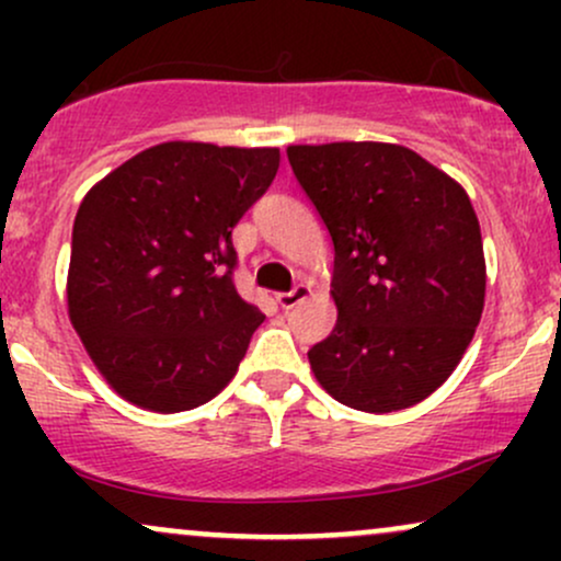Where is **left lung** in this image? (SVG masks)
Returning <instances> with one entry per match:
<instances>
[{"mask_svg": "<svg viewBox=\"0 0 561 561\" xmlns=\"http://www.w3.org/2000/svg\"><path fill=\"white\" fill-rule=\"evenodd\" d=\"M276 171L279 150L165 141L83 197L68 317L121 398L176 414L237 375L266 313L237 293L231 229Z\"/></svg>", "mask_w": 561, "mask_h": 561, "instance_id": "1", "label": "left lung"}]
</instances>
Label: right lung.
<instances>
[{
	"label": "right lung",
	"mask_w": 561,
	"mask_h": 561,
	"mask_svg": "<svg viewBox=\"0 0 561 561\" xmlns=\"http://www.w3.org/2000/svg\"><path fill=\"white\" fill-rule=\"evenodd\" d=\"M334 244L330 337L308 351L334 401L369 414L416 405L465 356L485 302L467 192L416 152L379 141L287 150Z\"/></svg>",
	"instance_id": "add662e5"
}]
</instances>
